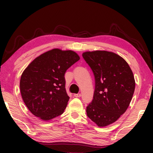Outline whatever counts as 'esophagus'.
Instances as JSON below:
<instances>
[{
    "instance_id": "obj_1",
    "label": "esophagus",
    "mask_w": 153,
    "mask_h": 153,
    "mask_svg": "<svg viewBox=\"0 0 153 153\" xmlns=\"http://www.w3.org/2000/svg\"><path fill=\"white\" fill-rule=\"evenodd\" d=\"M74 96L75 97L78 98V97H81V94H74Z\"/></svg>"
}]
</instances>
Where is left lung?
I'll list each match as a JSON object with an SVG mask.
<instances>
[{"label": "left lung", "mask_w": 153, "mask_h": 153, "mask_svg": "<svg viewBox=\"0 0 153 153\" xmlns=\"http://www.w3.org/2000/svg\"><path fill=\"white\" fill-rule=\"evenodd\" d=\"M82 56L95 79L87 115L98 127H106L117 121L129 107L136 85L133 72L125 59L113 52L86 51Z\"/></svg>", "instance_id": "1"}]
</instances>
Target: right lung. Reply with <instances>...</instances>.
<instances>
[{
    "instance_id": "add662e5",
    "label": "right lung",
    "mask_w": 153,
    "mask_h": 153,
    "mask_svg": "<svg viewBox=\"0 0 153 153\" xmlns=\"http://www.w3.org/2000/svg\"><path fill=\"white\" fill-rule=\"evenodd\" d=\"M79 59L73 51L53 48L28 65L19 86L23 100L33 115L48 121L64 112L69 99L64 75Z\"/></svg>"
}]
</instances>
